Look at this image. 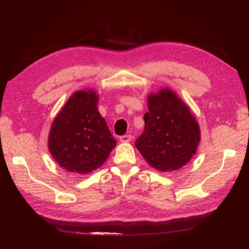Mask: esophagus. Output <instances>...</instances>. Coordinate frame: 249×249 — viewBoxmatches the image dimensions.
Here are the masks:
<instances>
[{
    "label": "esophagus",
    "instance_id": "obj_1",
    "mask_svg": "<svg viewBox=\"0 0 249 249\" xmlns=\"http://www.w3.org/2000/svg\"><path fill=\"white\" fill-rule=\"evenodd\" d=\"M119 140L122 141V142H130L131 140H132V136L131 135H123V136H120L119 137Z\"/></svg>",
    "mask_w": 249,
    "mask_h": 249
}]
</instances>
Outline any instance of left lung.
Returning a JSON list of instances; mask_svg holds the SVG:
<instances>
[{"label":"left lung","mask_w":249,"mask_h":249,"mask_svg":"<svg viewBox=\"0 0 249 249\" xmlns=\"http://www.w3.org/2000/svg\"><path fill=\"white\" fill-rule=\"evenodd\" d=\"M144 130L135 145L146 162L161 171L178 170L196 153L200 131L196 119L170 89L147 97Z\"/></svg>","instance_id":"obj_1"}]
</instances>
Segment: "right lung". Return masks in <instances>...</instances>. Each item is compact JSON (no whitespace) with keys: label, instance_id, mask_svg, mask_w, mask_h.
Returning a JSON list of instances; mask_svg holds the SVG:
<instances>
[{"label":"right lung","instance_id":"right-lung-1","mask_svg":"<svg viewBox=\"0 0 249 249\" xmlns=\"http://www.w3.org/2000/svg\"><path fill=\"white\" fill-rule=\"evenodd\" d=\"M97 103L94 90L74 92L52 124L50 153L71 172L86 175L101 167L116 146Z\"/></svg>","mask_w":249,"mask_h":249}]
</instances>
